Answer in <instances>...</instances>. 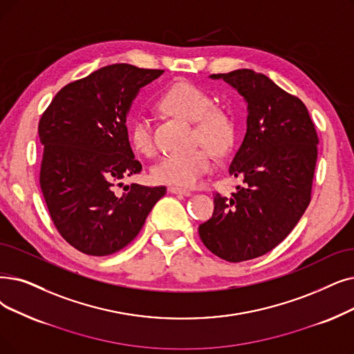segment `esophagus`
<instances>
[{"mask_svg": "<svg viewBox=\"0 0 354 354\" xmlns=\"http://www.w3.org/2000/svg\"><path fill=\"white\" fill-rule=\"evenodd\" d=\"M167 191L171 194H175V195H183V196H189L191 192L187 191V189H182V188H178V187H169Z\"/></svg>", "mask_w": 354, "mask_h": 354, "instance_id": "34e87169", "label": "esophagus"}]
</instances>
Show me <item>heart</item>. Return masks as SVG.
<instances>
[{"instance_id":"b5f03b06","label":"heart","mask_w":354,"mask_h":354,"mask_svg":"<svg viewBox=\"0 0 354 354\" xmlns=\"http://www.w3.org/2000/svg\"><path fill=\"white\" fill-rule=\"evenodd\" d=\"M166 111L183 120L195 122L196 139L208 149L221 153L233 140V120L223 110L212 106V100L195 85L180 82L167 89L160 98ZM129 140L131 147L150 156L155 145L151 139L150 122L145 115H136L129 122ZM212 167V158L207 149L189 153L163 156L151 167V179L179 188H194Z\"/></svg>"}]
</instances>
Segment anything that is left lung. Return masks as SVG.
Returning <instances> with one entry per match:
<instances>
[{"label": "left lung", "mask_w": 354, "mask_h": 354, "mask_svg": "<svg viewBox=\"0 0 354 354\" xmlns=\"http://www.w3.org/2000/svg\"><path fill=\"white\" fill-rule=\"evenodd\" d=\"M237 89L248 104V130L230 165L243 185L215 192L212 217L199 224L205 248L227 262L274 249L311 201L318 136L305 104L252 69L209 75Z\"/></svg>", "instance_id": "left-lung-1"}]
</instances>
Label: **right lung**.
Returning <instances> with one entry per match:
<instances>
[{"label":"right lung","instance_id":"add662e5","mask_svg":"<svg viewBox=\"0 0 354 354\" xmlns=\"http://www.w3.org/2000/svg\"><path fill=\"white\" fill-rule=\"evenodd\" d=\"M163 72L104 66L60 89L39 121L46 205L59 234L85 254L126 248L166 194L165 187L122 185L142 171L126 126L131 102Z\"/></svg>","mask_w":354,"mask_h":354}]
</instances>
